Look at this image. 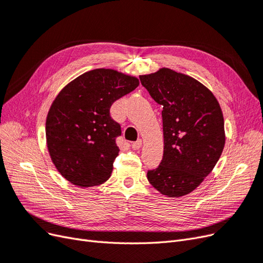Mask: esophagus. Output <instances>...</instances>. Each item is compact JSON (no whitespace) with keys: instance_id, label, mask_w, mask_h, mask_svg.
I'll use <instances>...</instances> for the list:
<instances>
[{"instance_id":"esophagus-1","label":"esophagus","mask_w":263,"mask_h":263,"mask_svg":"<svg viewBox=\"0 0 263 263\" xmlns=\"http://www.w3.org/2000/svg\"><path fill=\"white\" fill-rule=\"evenodd\" d=\"M142 146V140L141 139H138L137 141H134L133 144H132V148L134 149V150H138V149H140V147Z\"/></svg>"}]
</instances>
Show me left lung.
Returning <instances> with one entry per match:
<instances>
[{
  "label": "left lung",
  "instance_id": "1",
  "mask_svg": "<svg viewBox=\"0 0 263 263\" xmlns=\"http://www.w3.org/2000/svg\"><path fill=\"white\" fill-rule=\"evenodd\" d=\"M139 78L163 106V158L156 170L148 171V181L165 196H184L213 171L224 149L220 105L200 81L169 68Z\"/></svg>",
  "mask_w": 263,
  "mask_h": 263
}]
</instances>
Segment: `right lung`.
I'll return each instance as SVG.
<instances>
[{
	"instance_id": "right-lung-1",
	"label": "right lung",
	"mask_w": 263,
	"mask_h": 263,
	"mask_svg": "<svg viewBox=\"0 0 263 263\" xmlns=\"http://www.w3.org/2000/svg\"><path fill=\"white\" fill-rule=\"evenodd\" d=\"M138 85L136 77L100 68L73 79L52 101L46 118L47 148L55 169L73 185L91 187L109 179L121 135L109 108Z\"/></svg>"
}]
</instances>
